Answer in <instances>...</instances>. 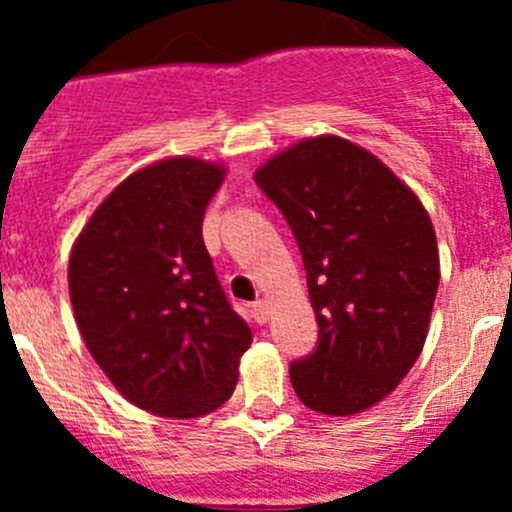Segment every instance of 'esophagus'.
Masks as SVG:
<instances>
[{
	"mask_svg": "<svg viewBox=\"0 0 512 512\" xmlns=\"http://www.w3.org/2000/svg\"><path fill=\"white\" fill-rule=\"evenodd\" d=\"M272 314V304L267 302V299H257L255 304H252V317H255L257 324H265L267 319H270Z\"/></svg>",
	"mask_w": 512,
	"mask_h": 512,
	"instance_id": "obj_1",
	"label": "esophagus"
}]
</instances>
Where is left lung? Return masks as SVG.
Returning <instances> with one entry per match:
<instances>
[{
  "mask_svg": "<svg viewBox=\"0 0 512 512\" xmlns=\"http://www.w3.org/2000/svg\"><path fill=\"white\" fill-rule=\"evenodd\" d=\"M302 252L319 324L289 364L299 401L329 416L371 409L421 354L438 280L431 218L379 158L339 136L294 143L255 170Z\"/></svg>",
  "mask_w": 512,
  "mask_h": 512,
  "instance_id": "8db88e82",
  "label": "left lung"
}]
</instances>
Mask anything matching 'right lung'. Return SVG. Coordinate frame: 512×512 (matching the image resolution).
<instances>
[{
	"instance_id": "obj_1",
	"label": "right lung",
	"mask_w": 512,
	"mask_h": 512,
	"mask_svg": "<svg viewBox=\"0 0 512 512\" xmlns=\"http://www.w3.org/2000/svg\"><path fill=\"white\" fill-rule=\"evenodd\" d=\"M225 168L165 158L128 175L96 208L69 257L86 347L138 409L195 418L220 409L252 342L203 242Z\"/></svg>"
}]
</instances>
